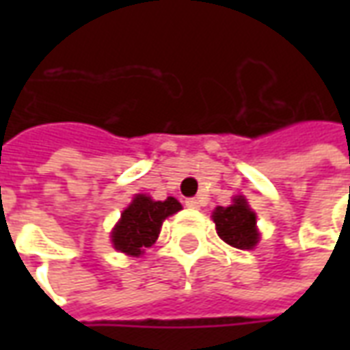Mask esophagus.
Here are the masks:
<instances>
[{
    "label": "esophagus",
    "instance_id": "esophagus-1",
    "mask_svg": "<svg viewBox=\"0 0 350 350\" xmlns=\"http://www.w3.org/2000/svg\"><path fill=\"white\" fill-rule=\"evenodd\" d=\"M185 208H189V210H198V208H200V202H198L197 198H185Z\"/></svg>",
    "mask_w": 350,
    "mask_h": 350
}]
</instances>
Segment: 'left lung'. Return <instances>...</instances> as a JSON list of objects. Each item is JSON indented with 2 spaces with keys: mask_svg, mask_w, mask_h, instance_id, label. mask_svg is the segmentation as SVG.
I'll use <instances>...</instances> for the list:
<instances>
[{
  "mask_svg": "<svg viewBox=\"0 0 350 350\" xmlns=\"http://www.w3.org/2000/svg\"><path fill=\"white\" fill-rule=\"evenodd\" d=\"M212 219L221 240L236 250H253L258 243L257 215L242 195L234 197L230 206H217Z\"/></svg>",
  "mask_w": 350,
  "mask_h": 350,
  "instance_id": "obj_1",
  "label": "left lung"
}]
</instances>
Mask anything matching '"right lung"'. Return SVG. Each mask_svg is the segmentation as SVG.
I'll use <instances>...</instances> for the list:
<instances>
[{
    "instance_id": "1",
    "label": "right lung",
    "mask_w": 350,
    "mask_h": 350,
    "mask_svg": "<svg viewBox=\"0 0 350 350\" xmlns=\"http://www.w3.org/2000/svg\"><path fill=\"white\" fill-rule=\"evenodd\" d=\"M182 210V204L174 197L167 200H153L146 195L133 198L122 217L112 228V245L131 257H140L146 247H152L159 238L163 221Z\"/></svg>"
}]
</instances>
